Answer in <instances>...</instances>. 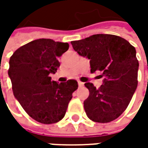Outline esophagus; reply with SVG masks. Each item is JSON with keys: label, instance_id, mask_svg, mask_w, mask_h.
I'll return each mask as SVG.
<instances>
[{"label": "esophagus", "instance_id": "34e87169", "mask_svg": "<svg viewBox=\"0 0 148 148\" xmlns=\"http://www.w3.org/2000/svg\"><path fill=\"white\" fill-rule=\"evenodd\" d=\"M78 86H79L80 87H82V86H84V83L81 82H78Z\"/></svg>", "mask_w": 148, "mask_h": 148}]
</instances>
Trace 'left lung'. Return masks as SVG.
Listing matches in <instances>:
<instances>
[{
    "label": "left lung",
    "mask_w": 148,
    "mask_h": 148,
    "mask_svg": "<svg viewBox=\"0 0 148 148\" xmlns=\"http://www.w3.org/2000/svg\"><path fill=\"white\" fill-rule=\"evenodd\" d=\"M80 56L90 59V72L100 71L103 84L96 89L90 82L84 109L94 122L109 123L116 119L128 107L138 86V61L136 50L126 39L113 34H94L72 41Z\"/></svg>",
    "instance_id": "left-lung-1"
}]
</instances>
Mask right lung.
I'll return each mask as SVG.
<instances>
[{
  "label": "right lung",
  "instance_id": "right-lung-1",
  "mask_svg": "<svg viewBox=\"0 0 148 148\" xmlns=\"http://www.w3.org/2000/svg\"><path fill=\"white\" fill-rule=\"evenodd\" d=\"M68 48L67 43L39 38L19 48L10 58L8 75L14 97L32 119L41 123L63 119L78 87L76 80L58 83L49 77L56 73L60 66L58 58Z\"/></svg>",
  "mask_w": 148,
  "mask_h": 148
}]
</instances>
